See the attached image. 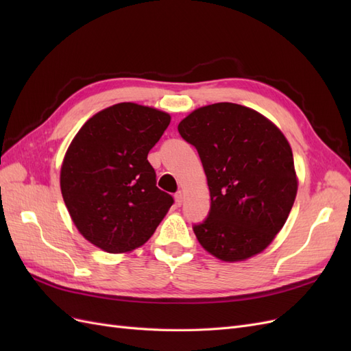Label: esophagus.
Segmentation results:
<instances>
[{
    "mask_svg": "<svg viewBox=\"0 0 351 351\" xmlns=\"http://www.w3.org/2000/svg\"><path fill=\"white\" fill-rule=\"evenodd\" d=\"M174 197H176V204L180 206V205H182L183 204V193L182 192H177L176 195H174Z\"/></svg>",
    "mask_w": 351,
    "mask_h": 351,
    "instance_id": "obj_1",
    "label": "esophagus"
}]
</instances>
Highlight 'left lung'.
Listing matches in <instances>:
<instances>
[{
    "label": "left lung",
    "mask_w": 351,
    "mask_h": 351,
    "mask_svg": "<svg viewBox=\"0 0 351 351\" xmlns=\"http://www.w3.org/2000/svg\"><path fill=\"white\" fill-rule=\"evenodd\" d=\"M178 133L196 147L210 192L208 217L193 226L199 243L226 262L262 252L285 224L297 193L284 134L262 114L231 102L195 110Z\"/></svg>",
    "instance_id": "1"
}]
</instances>
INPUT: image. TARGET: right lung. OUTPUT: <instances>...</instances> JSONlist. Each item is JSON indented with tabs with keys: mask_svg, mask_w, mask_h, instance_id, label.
<instances>
[{
	"mask_svg": "<svg viewBox=\"0 0 351 351\" xmlns=\"http://www.w3.org/2000/svg\"><path fill=\"white\" fill-rule=\"evenodd\" d=\"M171 121L167 112L121 102L95 114L74 137L61 167L62 199L80 234L108 253L151 239L174 204L156 187L147 154Z\"/></svg>",
	"mask_w": 351,
	"mask_h": 351,
	"instance_id": "1",
	"label": "right lung"
}]
</instances>
